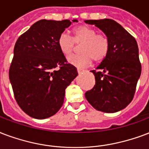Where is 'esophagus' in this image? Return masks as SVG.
<instances>
[{
  "label": "esophagus",
  "instance_id": "obj_1",
  "mask_svg": "<svg viewBox=\"0 0 149 149\" xmlns=\"http://www.w3.org/2000/svg\"><path fill=\"white\" fill-rule=\"evenodd\" d=\"M84 72V70H81V69H77V72L78 73H81V72Z\"/></svg>",
  "mask_w": 149,
  "mask_h": 149
}]
</instances>
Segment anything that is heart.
<instances>
[{
    "label": "heart",
    "mask_w": 149,
    "mask_h": 149,
    "mask_svg": "<svg viewBox=\"0 0 149 149\" xmlns=\"http://www.w3.org/2000/svg\"><path fill=\"white\" fill-rule=\"evenodd\" d=\"M73 37L67 33L60 34L58 44L65 55L73 51L76 43L81 44L79 54H72L67 58L68 62L78 68H84L91 64L93 59L102 61L107 55L109 41L104 34H97L95 29L88 26H80L73 30Z\"/></svg>",
    "instance_id": "heart-1"
}]
</instances>
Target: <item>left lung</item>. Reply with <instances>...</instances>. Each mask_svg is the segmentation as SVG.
<instances>
[{"instance_id": "1", "label": "left lung", "mask_w": 149, "mask_h": 149, "mask_svg": "<svg viewBox=\"0 0 149 149\" xmlns=\"http://www.w3.org/2000/svg\"><path fill=\"white\" fill-rule=\"evenodd\" d=\"M101 29L109 41L107 55L96 70L95 85L85 97L95 109L113 113L132 101L141 72L137 41L123 27L109 19L85 20Z\"/></svg>"}]
</instances>
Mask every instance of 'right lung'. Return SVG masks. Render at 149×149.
<instances>
[{
	"label": "right lung",
	"mask_w": 149,
	"mask_h": 149,
	"mask_svg": "<svg viewBox=\"0 0 149 149\" xmlns=\"http://www.w3.org/2000/svg\"><path fill=\"white\" fill-rule=\"evenodd\" d=\"M71 23L69 19H41L15 43L9 79L18 105L31 117L44 120L54 115L64 102L66 87L78 75L58 44Z\"/></svg>",
	"instance_id": "obj_1"
}]
</instances>
